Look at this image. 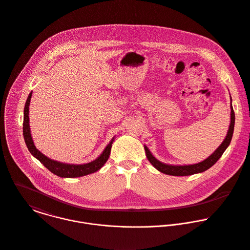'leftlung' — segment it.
I'll return each mask as SVG.
<instances>
[{
	"instance_id": "left-lung-1",
	"label": "left lung",
	"mask_w": 250,
	"mask_h": 250,
	"mask_svg": "<svg viewBox=\"0 0 250 250\" xmlns=\"http://www.w3.org/2000/svg\"><path fill=\"white\" fill-rule=\"evenodd\" d=\"M234 127H235V112L231 104V123H230V127L228 130V134L225 138V140L223 141V143L220 145V146L208 157L207 158L205 161L198 163V164H194V165H188V166H171V165H166L164 163L159 162L148 150V148L146 146H145V150H146V157L148 159V161L155 167L158 170H160L163 173L169 174V175H176V176H185V175H191L194 173H198V172H202L207 170L208 168H209L210 167L213 166L218 159L222 156V154L224 153V151L226 150V148L229 146L232 137H233V133H234Z\"/></svg>"
}]
</instances>
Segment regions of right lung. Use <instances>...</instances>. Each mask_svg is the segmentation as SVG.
<instances>
[{
	"label": "right lung",
	"mask_w": 250,
	"mask_h": 250,
	"mask_svg": "<svg viewBox=\"0 0 250 250\" xmlns=\"http://www.w3.org/2000/svg\"><path fill=\"white\" fill-rule=\"evenodd\" d=\"M32 92L29 94L28 99L25 104L24 107V119H23V136L24 140L26 143V146L31 152L33 156H35L43 166L45 167L47 169H49L51 172L54 174L61 176V177H80L87 175L90 173H93L97 170H99L104 165V163L107 161L109 154H110V149H111V145L113 143V140L107 145V146L104 148V152L101 154L99 158H97L95 161L84 164V165H71V164H64L60 163L54 160L49 159L48 157L44 156L41 151H39L32 140L31 133H30V125H29V104H30V100H31Z\"/></svg>",
	"instance_id": "1"
}]
</instances>
